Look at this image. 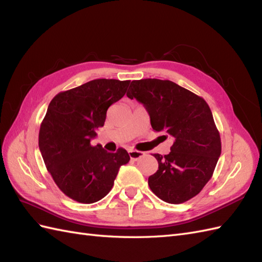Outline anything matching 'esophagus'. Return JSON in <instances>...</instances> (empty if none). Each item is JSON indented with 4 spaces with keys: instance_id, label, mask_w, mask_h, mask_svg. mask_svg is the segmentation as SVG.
<instances>
[{
    "instance_id": "34e87169",
    "label": "esophagus",
    "mask_w": 262,
    "mask_h": 262,
    "mask_svg": "<svg viewBox=\"0 0 262 262\" xmlns=\"http://www.w3.org/2000/svg\"><path fill=\"white\" fill-rule=\"evenodd\" d=\"M143 155H144V153L140 152V150H136V149L129 150V156H130L131 160H133V161H138L139 158H141Z\"/></svg>"
}]
</instances>
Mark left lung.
<instances>
[{
  "label": "left lung",
  "instance_id": "left-lung-1",
  "mask_svg": "<svg viewBox=\"0 0 262 262\" xmlns=\"http://www.w3.org/2000/svg\"><path fill=\"white\" fill-rule=\"evenodd\" d=\"M126 96L143 104L153 130L173 141L169 154H153L158 169L148 177L150 190L167 203L190 200L211 179L222 149L207 101L176 83L157 78L132 81Z\"/></svg>",
  "mask_w": 262,
  "mask_h": 262
}]
</instances>
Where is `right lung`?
<instances>
[{"instance_id": "obj_1", "label": "right lung", "mask_w": 262, "mask_h": 262, "mask_svg": "<svg viewBox=\"0 0 262 262\" xmlns=\"http://www.w3.org/2000/svg\"><path fill=\"white\" fill-rule=\"evenodd\" d=\"M130 81L98 78L59 93L50 101L39 130V149L61 191L81 203H94L112 190L121 165L130 161L124 148L109 153L92 146L108 108L121 99Z\"/></svg>"}]
</instances>
